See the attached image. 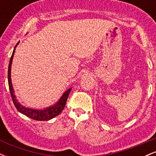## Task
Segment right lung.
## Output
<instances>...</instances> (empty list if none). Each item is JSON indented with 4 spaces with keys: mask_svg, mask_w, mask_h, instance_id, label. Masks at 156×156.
<instances>
[{
    "mask_svg": "<svg viewBox=\"0 0 156 156\" xmlns=\"http://www.w3.org/2000/svg\"><path fill=\"white\" fill-rule=\"evenodd\" d=\"M18 43L16 44L15 48H14L13 53H12V56H11L9 61V64L8 69V83L12 101H13L14 104H15V106L16 107V108L17 109V111H18L19 112L22 113L24 115L27 116L28 117L34 119V120L38 121L50 120V119H53V118L58 116V114L64 110L66 105V102H67V98L68 96H69V92H70L72 88L68 89L66 92H64V94H62V96L60 98V99L58 100L54 105L44 109H34L31 108H27V107H25L23 106V105H21L18 102V101H17L16 95L15 94V91H14L13 86H12V78H11V67H12V60H13L14 54H15V48L17 46Z\"/></svg>",
    "mask_w": 156,
    "mask_h": 156,
    "instance_id": "1",
    "label": "right lung"
}]
</instances>
